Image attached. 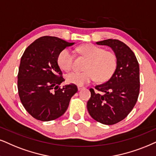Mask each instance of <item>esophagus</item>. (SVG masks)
I'll use <instances>...</instances> for the list:
<instances>
[{
    "mask_svg": "<svg viewBox=\"0 0 156 156\" xmlns=\"http://www.w3.org/2000/svg\"><path fill=\"white\" fill-rule=\"evenodd\" d=\"M83 88H84L83 86H78V90H80L83 89Z\"/></svg>",
    "mask_w": 156,
    "mask_h": 156,
    "instance_id": "obj_1",
    "label": "esophagus"
}]
</instances>
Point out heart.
I'll return each instance as SVG.
<instances>
[{"mask_svg":"<svg viewBox=\"0 0 156 156\" xmlns=\"http://www.w3.org/2000/svg\"><path fill=\"white\" fill-rule=\"evenodd\" d=\"M79 52L88 58L86 71H73L67 74L66 80L70 83L83 86L97 78L106 81L111 78L117 67V57L111 51L93 44H86L78 48ZM74 55L68 48L62 50L58 56V63L62 70L68 71L73 68Z\"/></svg>","mask_w":156,"mask_h":156,"instance_id":"obj_1","label":"heart"}]
</instances>
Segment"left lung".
Returning <instances> with one entry per match:
<instances>
[{
  "mask_svg": "<svg viewBox=\"0 0 156 156\" xmlns=\"http://www.w3.org/2000/svg\"><path fill=\"white\" fill-rule=\"evenodd\" d=\"M112 49L117 57V68L110 79L90 88L87 103L93 119L104 125H112L124 119L132 111L140 93V68L135 54L118 39L97 42Z\"/></svg>",
  "mask_w": 156,
  "mask_h": 156,
  "instance_id": "1",
  "label": "left lung"
}]
</instances>
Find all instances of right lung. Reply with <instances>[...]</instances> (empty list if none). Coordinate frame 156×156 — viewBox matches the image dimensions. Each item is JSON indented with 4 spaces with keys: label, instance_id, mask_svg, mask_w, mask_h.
Segmentation results:
<instances>
[{
    "label": "right lung",
    "instance_id": "1",
    "mask_svg": "<svg viewBox=\"0 0 156 156\" xmlns=\"http://www.w3.org/2000/svg\"><path fill=\"white\" fill-rule=\"evenodd\" d=\"M68 42L56 37L36 39L21 57L18 73V90L23 107L36 119L51 121L61 117L78 91L75 84L66 85L58 63V56Z\"/></svg>",
    "mask_w": 156,
    "mask_h": 156
}]
</instances>
